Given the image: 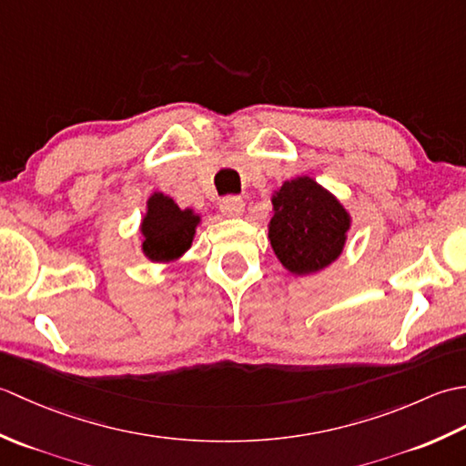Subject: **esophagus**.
I'll return each mask as SVG.
<instances>
[{"instance_id": "1", "label": "esophagus", "mask_w": 466, "mask_h": 466, "mask_svg": "<svg viewBox=\"0 0 466 466\" xmlns=\"http://www.w3.org/2000/svg\"><path fill=\"white\" fill-rule=\"evenodd\" d=\"M220 210L226 216H242L244 212V200L240 196H226L220 202Z\"/></svg>"}]
</instances>
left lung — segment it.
Instances as JSON below:
<instances>
[{
  "mask_svg": "<svg viewBox=\"0 0 466 466\" xmlns=\"http://www.w3.org/2000/svg\"><path fill=\"white\" fill-rule=\"evenodd\" d=\"M268 238L289 272L309 276L330 266L344 250L350 214L309 176L284 182L272 196Z\"/></svg>",
  "mask_w": 466,
  "mask_h": 466,
  "instance_id": "obj_1",
  "label": "left lung"
}]
</instances>
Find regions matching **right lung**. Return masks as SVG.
<instances>
[{
	"mask_svg": "<svg viewBox=\"0 0 466 466\" xmlns=\"http://www.w3.org/2000/svg\"><path fill=\"white\" fill-rule=\"evenodd\" d=\"M200 216L160 192L147 198V210L142 218V252L152 262H174L190 248Z\"/></svg>",
	"mask_w": 466,
	"mask_h": 466,
	"instance_id": "right-lung-1",
	"label": "right lung"
}]
</instances>
